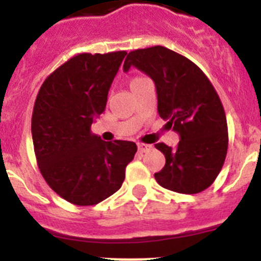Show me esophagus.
<instances>
[{"label": "esophagus", "mask_w": 261, "mask_h": 261, "mask_svg": "<svg viewBox=\"0 0 261 261\" xmlns=\"http://www.w3.org/2000/svg\"><path fill=\"white\" fill-rule=\"evenodd\" d=\"M151 145H147V144H138V151L140 153H146V151H149L151 149Z\"/></svg>", "instance_id": "34e87169"}]
</instances>
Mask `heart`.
I'll list each match as a JSON object with an SVG mask.
<instances>
[{"mask_svg":"<svg viewBox=\"0 0 261 261\" xmlns=\"http://www.w3.org/2000/svg\"><path fill=\"white\" fill-rule=\"evenodd\" d=\"M142 80H145V78H142V77H135V78H132V81H130V86H133V85L138 84V82H140V81H142Z\"/></svg>","mask_w":261,"mask_h":261,"instance_id":"1","label":"heart"}]
</instances>
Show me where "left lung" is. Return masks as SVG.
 Segmentation results:
<instances>
[{"label": "left lung", "instance_id": "1", "mask_svg": "<svg viewBox=\"0 0 261 261\" xmlns=\"http://www.w3.org/2000/svg\"><path fill=\"white\" fill-rule=\"evenodd\" d=\"M130 66L154 81L159 116L180 136L175 149L155 144L166 156L155 180L177 193L202 192L220 174L229 145L225 110L216 89L195 62L162 45L129 52L123 69Z\"/></svg>", "mask_w": 261, "mask_h": 261}]
</instances>
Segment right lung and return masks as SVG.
Returning <instances> with one entry per match:
<instances>
[{"mask_svg": "<svg viewBox=\"0 0 261 261\" xmlns=\"http://www.w3.org/2000/svg\"><path fill=\"white\" fill-rule=\"evenodd\" d=\"M125 55L78 53L45 78L36 96L31 119L36 162L48 186L71 204L89 206L114 195L137 151L135 142L103 141L90 132Z\"/></svg>", "mask_w": 261, "mask_h": 261, "instance_id": "obj_1", "label": "right lung"}]
</instances>
